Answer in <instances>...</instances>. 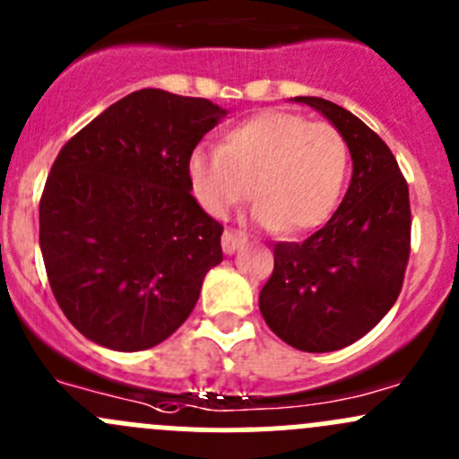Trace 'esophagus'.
I'll list each match as a JSON object with an SVG mask.
<instances>
[{
	"instance_id": "34e87169",
	"label": "esophagus",
	"mask_w": 459,
	"mask_h": 459,
	"mask_svg": "<svg viewBox=\"0 0 459 459\" xmlns=\"http://www.w3.org/2000/svg\"><path fill=\"white\" fill-rule=\"evenodd\" d=\"M244 242H247V238H244V233H238V230H224V235H221L224 253H235Z\"/></svg>"
}]
</instances>
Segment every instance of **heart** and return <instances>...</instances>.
<instances>
[{
  "label": "heart",
  "instance_id": "b5f03b06",
  "mask_svg": "<svg viewBox=\"0 0 459 459\" xmlns=\"http://www.w3.org/2000/svg\"><path fill=\"white\" fill-rule=\"evenodd\" d=\"M349 146L335 126L264 110L230 128L221 148H195L188 179L211 215L226 217L251 195L253 220L281 233L324 224L346 182Z\"/></svg>",
  "mask_w": 459,
  "mask_h": 459
}]
</instances>
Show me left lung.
I'll return each mask as SVG.
<instances>
[{
    "label": "left lung",
    "mask_w": 459,
    "mask_h": 459,
    "mask_svg": "<svg viewBox=\"0 0 459 459\" xmlns=\"http://www.w3.org/2000/svg\"><path fill=\"white\" fill-rule=\"evenodd\" d=\"M295 101L340 131L353 178L322 229L304 242L275 244L259 311L293 349L328 353L367 335L400 295L411 253L409 186L391 148L362 119L322 97Z\"/></svg>",
    "instance_id": "1"
}]
</instances>
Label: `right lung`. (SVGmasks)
<instances>
[{
  "label": "right lung",
  "mask_w": 459,
  "mask_h": 459,
  "mask_svg": "<svg viewBox=\"0 0 459 459\" xmlns=\"http://www.w3.org/2000/svg\"><path fill=\"white\" fill-rule=\"evenodd\" d=\"M226 110L142 88L59 151L39 202V248L68 322L113 351L173 335L221 262V230L191 195L188 160Z\"/></svg>",
  "instance_id": "1"
}]
</instances>
